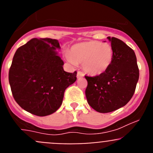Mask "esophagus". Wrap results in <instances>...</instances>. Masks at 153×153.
Wrapping results in <instances>:
<instances>
[{
  "mask_svg": "<svg viewBox=\"0 0 153 153\" xmlns=\"http://www.w3.org/2000/svg\"><path fill=\"white\" fill-rule=\"evenodd\" d=\"M84 76V74L82 72H78V73H77V78H82V77Z\"/></svg>",
  "mask_w": 153,
  "mask_h": 153,
  "instance_id": "1",
  "label": "esophagus"
}]
</instances>
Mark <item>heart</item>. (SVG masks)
<instances>
[{
	"instance_id": "heart-1",
	"label": "heart",
	"mask_w": 153,
	"mask_h": 153,
	"mask_svg": "<svg viewBox=\"0 0 153 153\" xmlns=\"http://www.w3.org/2000/svg\"><path fill=\"white\" fill-rule=\"evenodd\" d=\"M65 57L70 64H83L86 73L98 75L106 72L111 66L113 49L108 43L88 41L72 46Z\"/></svg>"
}]
</instances>
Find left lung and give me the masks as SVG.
Returning <instances> with one entry per match:
<instances>
[{
	"mask_svg": "<svg viewBox=\"0 0 153 153\" xmlns=\"http://www.w3.org/2000/svg\"><path fill=\"white\" fill-rule=\"evenodd\" d=\"M107 38L113 49L111 66L101 75L85 76L88 104L101 113L112 112L126 105L132 98L139 78L134 51L120 39Z\"/></svg>",
	"mask_w": 153,
	"mask_h": 153,
	"instance_id": "1",
	"label": "left lung"
}]
</instances>
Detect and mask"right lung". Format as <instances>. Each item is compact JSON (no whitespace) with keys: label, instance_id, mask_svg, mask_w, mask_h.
<instances>
[{"label":"right lung","instance_id":"1","mask_svg":"<svg viewBox=\"0 0 153 153\" xmlns=\"http://www.w3.org/2000/svg\"><path fill=\"white\" fill-rule=\"evenodd\" d=\"M57 49H61L58 40L32 38L17 49L9 72L15 101L38 116L56 112L65 89L77 79L76 71L64 70V63Z\"/></svg>","mask_w":153,"mask_h":153}]
</instances>
